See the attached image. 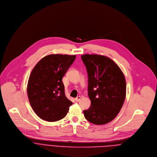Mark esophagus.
Returning a JSON list of instances; mask_svg holds the SVG:
<instances>
[{
    "label": "esophagus",
    "mask_w": 157,
    "mask_h": 157,
    "mask_svg": "<svg viewBox=\"0 0 157 157\" xmlns=\"http://www.w3.org/2000/svg\"><path fill=\"white\" fill-rule=\"evenodd\" d=\"M80 100H81V97H80V96H78V97L75 99V100L76 101H79Z\"/></svg>",
    "instance_id": "1"
}]
</instances>
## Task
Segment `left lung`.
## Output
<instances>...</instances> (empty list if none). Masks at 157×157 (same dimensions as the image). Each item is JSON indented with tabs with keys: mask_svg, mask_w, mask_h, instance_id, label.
<instances>
[{
	"mask_svg": "<svg viewBox=\"0 0 157 157\" xmlns=\"http://www.w3.org/2000/svg\"><path fill=\"white\" fill-rule=\"evenodd\" d=\"M88 77V95L91 106L83 111L87 121L97 125L113 121L121 111L126 95V82L119 67L109 57L82 55Z\"/></svg>",
	"mask_w": 157,
	"mask_h": 157,
	"instance_id": "8db88e82",
	"label": "left lung"
}]
</instances>
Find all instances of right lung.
<instances>
[{
  "instance_id": "obj_1",
  "label": "right lung",
  "mask_w": 157,
  "mask_h": 157,
  "mask_svg": "<svg viewBox=\"0 0 157 157\" xmlns=\"http://www.w3.org/2000/svg\"><path fill=\"white\" fill-rule=\"evenodd\" d=\"M75 57V55H48L31 71L27 85L28 97L41 119L55 122L67 115L72 102L66 97L62 78Z\"/></svg>"
}]
</instances>
